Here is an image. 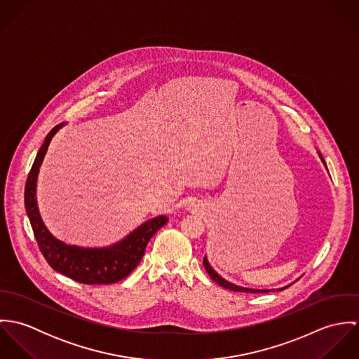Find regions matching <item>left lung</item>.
Segmentation results:
<instances>
[{"label": "left lung", "instance_id": "left-lung-1", "mask_svg": "<svg viewBox=\"0 0 359 359\" xmlns=\"http://www.w3.org/2000/svg\"><path fill=\"white\" fill-rule=\"evenodd\" d=\"M318 154H319V157H320V160H322L323 165L326 167L325 158L322 157L320 152H318ZM326 170H327V167H326ZM203 265H205V271H207V273L210 275V278H211L217 285L222 286L224 289L232 290V292H243V293H268V292H275V290H276V292H280V290L286 289L287 286H290V285H287V286H285V287H279V289H250V287H243V286H238V285H235V283H231V282H228L226 279H224L222 276H219V275L212 269V266L208 264V259H207V257L205 256V258H203Z\"/></svg>", "mask_w": 359, "mask_h": 359}]
</instances>
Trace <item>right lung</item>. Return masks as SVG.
Wrapping results in <instances>:
<instances>
[{"label":"right lung","instance_id":"right-lung-1","mask_svg":"<svg viewBox=\"0 0 359 359\" xmlns=\"http://www.w3.org/2000/svg\"><path fill=\"white\" fill-rule=\"evenodd\" d=\"M63 126L65 123L57 124L48 133L32 165L25 188L26 212L43 256L56 272L86 285L116 283L127 278L137 268L145 255L148 242L163 225L167 224L168 218L165 215H158L148 219L124 239L106 248H80L56 239L43 222L36 191L43 160L52 138Z\"/></svg>","mask_w":359,"mask_h":359}]
</instances>
